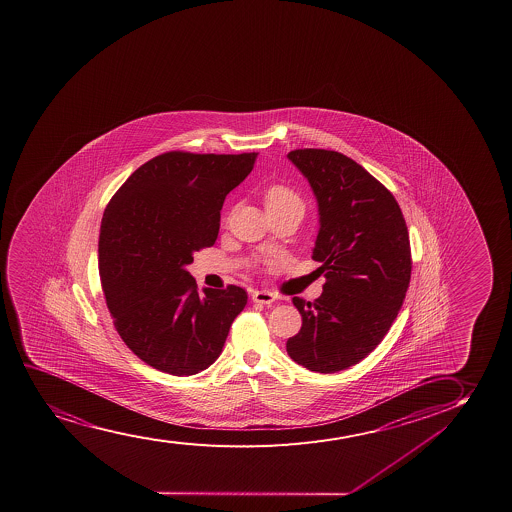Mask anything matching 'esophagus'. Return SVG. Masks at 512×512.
Wrapping results in <instances>:
<instances>
[{
  "instance_id": "obj_1",
  "label": "esophagus",
  "mask_w": 512,
  "mask_h": 512,
  "mask_svg": "<svg viewBox=\"0 0 512 512\" xmlns=\"http://www.w3.org/2000/svg\"><path fill=\"white\" fill-rule=\"evenodd\" d=\"M251 299H253L254 302H258V304H271L277 297H275V294L270 292V290H253Z\"/></svg>"
}]
</instances>
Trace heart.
<instances>
[{
    "mask_svg": "<svg viewBox=\"0 0 512 512\" xmlns=\"http://www.w3.org/2000/svg\"><path fill=\"white\" fill-rule=\"evenodd\" d=\"M290 204H301V198L297 196L296 192L292 191L290 187L284 184H273L266 189L265 192V206L266 211L278 210V208H285Z\"/></svg>",
    "mask_w": 512,
    "mask_h": 512,
    "instance_id": "b5f03b06",
    "label": "heart"
}]
</instances>
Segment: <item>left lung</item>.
<instances>
[{"label": "left lung", "instance_id": "left-lung-1", "mask_svg": "<svg viewBox=\"0 0 512 512\" xmlns=\"http://www.w3.org/2000/svg\"><path fill=\"white\" fill-rule=\"evenodd\" d=\"M318 201L314 261L327 271L314 302L294 297L302 316L287 352L316 373L347 370L392 327L411 280L406 220L392 192L345 154L296 149L287 154Z\"/></svg>", "mask_w": 512, "mask_h": 512}]
</instances>
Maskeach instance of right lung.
I'll use <instances>...</instances> for the list:
<instances>
[{"instance_id": "obj_1", "label": "right lung", "mask_w": 512, "mask_h": 512, "mask_svg": "<svg viewBox=\"0 0 512 512\" xmlns=\"http://www.w3.org/2000/svg\"><path fill=\"white\" fill-rule=\"evenodd\" d=\"M256 156L168 151L137 168L106 206L98 244L106 306L130 351L156 370H206L247 304L237 285L199 294L185 266L215 244L223 201Z\"/></svg>"}]
</instances>
